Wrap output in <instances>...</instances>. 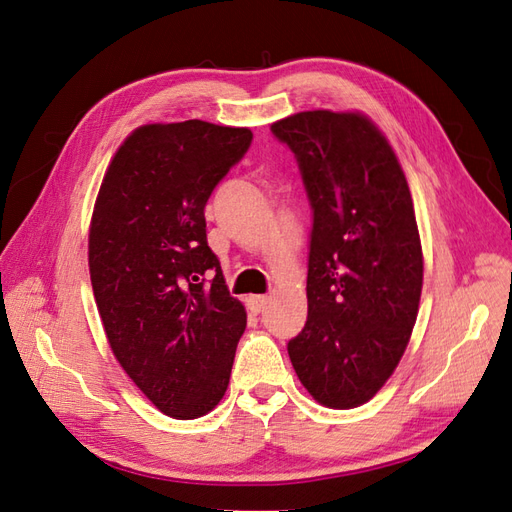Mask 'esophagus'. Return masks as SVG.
I'll use <instances>...</instances> for the list:
<instances>
[{
	"label": "esophagus",
	"instance_id": "34e87169",
	"mask_svg": "<svg viewBox=\"0 0 512 512\" xmlns=\"http://www.w3.org/2000/svg\"><path fill=\"white\" fill-rule=\"evenodd\" d=\"M268 302H270L268 295H251V298H249V306H251L253 312H263V310H266Z\"/></svg>",
	"mask_w": 512,
	"mask_h": 512
}]
</instances>
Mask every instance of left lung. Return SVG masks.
Masks as SVG:
<instances>
[{
	"mask_svg": "<svg viewBox=\"0 0 512 512\" xmlns=\"http://www.w3.org/2000/svg\"><path fill=\"white\" fill-rule=\"evenodd\" d=\"M312 208L308 319L287 351L319 404L355 408L385 385L415 327L423 253L406 176L359 112L310 110L276 121Z\"/></svg>",
	"mask_w": 512,
	"mask_h": 512,
	"instance_id": "left-lung-1",
	"label": "left lung"
}]
</instances>
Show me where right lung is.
<instances>
[{"label":"right lung","mask_w":512,"mask_h":512,"mask_svg":"<svg viewBox=\"0 0 512 512\" xmlns=\"http://www.w3.org/2000/svg\"><path fill=\"white\" fill-rule=\"evenodd\" d=\"M251 142V129L197 119L142 125L95 200L89 272L110 349L174 419L221 402L246 327L208 246L204 208Z\"/></svg>","instance_id":"1"}]
</instances>
